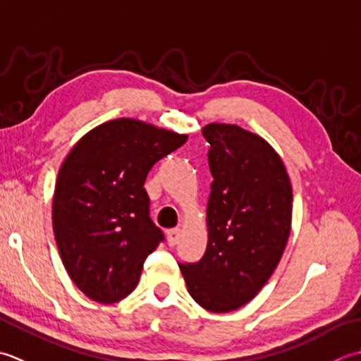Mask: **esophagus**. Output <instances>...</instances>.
<instances>
[{
  "instance_id": "34e87169",
  "label": "esophagus",
  "mask_w": 361,
  "mask_h": 361,
  "mask_svg": "<svg viewBox=\"0 0 361 361\" xmlns=\"http://www.w3.org/2000/svg\"><path fill=\"white\" fill-rule=\"evenodd\" d=\"M180 233H182L180 229H171V231H168V232H166V241H168V245H170V246H176V245H178V241H179V238H180Z\"/></svg>"
}]
</instances>
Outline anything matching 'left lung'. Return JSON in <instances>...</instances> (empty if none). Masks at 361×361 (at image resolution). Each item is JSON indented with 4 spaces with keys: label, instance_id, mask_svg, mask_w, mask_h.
I'll return each mask as SVG.
<instances>
[{
    "label": "left lung",
    "instance_id": "1",
    "mask_svg": "<svg viewBox=\"0 0 361 361\" xmlns=\"http://www.w3.org/2000/svg\"><path fill=\"white\" fill-rule=\"evenodd\" d=\"M213 176L207 249L179 263L187 290L213 313L252 300L274 273L291 231L293 188L282 157L267 140L237 124L202 128Z\"/></svg>",
    "mask_w": 361,
    "mask_h": 361
}]
</instances>
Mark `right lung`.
<instances>
[{
    "label": "right lung",
    "mask_w": 361,
    "mask_h": 361,
    "mask_svg": "<svg viewBox=\"0 0 361 361\" xmlns=\"http://www.w3.org/2000/svg\"><path fill=\"white\" fill-rule=\"evenodd\" d=\"M187 134L116 118L80 137L63 159L53 196V231L65 269L94 302L135 290L143 263L164 240L143 188L152 165Z\"/></svg>",
    "instance_id": "add662e5"
}]
</instances>
